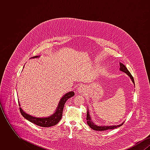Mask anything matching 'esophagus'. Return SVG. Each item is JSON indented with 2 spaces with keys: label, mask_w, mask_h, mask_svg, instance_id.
<instances>
[{
  "label": "esophagus",
  "mask_w": 150,
  "mask_h": 150,
  "mask_svg": "<svg viewBox=\"0 0 150 150\" xmlns=\"http://www.w3.org/2000/svg\"><path fill=\"white\" fill-rule=\"evenodd\" d=\"M86 89V87L84 86H80L78 88V92L79 93H83Z\"/></svg>",
  "instance_id": "1"
}]
</instances>
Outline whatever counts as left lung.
Instances as JSON below:
<instances>
[{"mask_svg": "<svg viewBox=\"0 0 150 150\" xmlns=\"http://www.w3.org/2000/svg\"><path fill=\"white\" fill-rule=\"evenodd\" d=\"M120 70L121 71L124 72L125 74H127L130 77V78L131 79L132 82L134 83V78L132 76V75H131V74L130 73V72L127 69V68L125 67V66L124 64H122L121 62H120ZM86 120H87V124L89 126V127L91 128L92 129L94 130H97V131H103V130H108V129H114L115 128H116L117 127H119L121 126L124 122H122L121 124L118 125H112V126H98L96 124H94L93 121L91 120V117L89 115V113L88 112V110L87 111V114H86Z\"/></svg>", "mask_w": 150, "mask_h": 150, "instance_id": "1", "label": "left lung"}]
</instances>
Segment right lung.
<instances>
[{
  "label": "right lung",
  "instance_id": "1",
  "mask_svg": "<svg viewBox=\"0 0 150 150\" xmlns=\"http://www.w3.org/2000/svg\"><path fill=\"white\" fill-rule=\"evenodd\" d=\"M40 57V56H36L34 57H31V58H35ZM75 93L73 92H69L65 94L64 96L61 98L59 100V103L58 105L56 110L53 114L51 115L50 116L46 117H36L31 116L30 115L28 114L25 112L21 107H20V111L21 112L22 115L28 120L34 123L36 125L40 126L42 127H50L56 125L57 123L60 121L62 116L63 109L64 107V104L67 100L69 99L74 96ZM19 106H20V104L18 102Z\"/></svg>",
  "mask_w": 150,
  "mask_h": 150
}]
</instances>
